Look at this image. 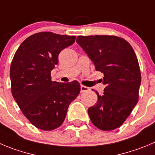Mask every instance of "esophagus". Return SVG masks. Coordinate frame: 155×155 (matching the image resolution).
<instances>
[{"label": "esophagus", "mask_w": 155, "mask_h": 155, "mask_svg": "<svg viewBox=\"0 0 155 155\" xmlns=\"http://www.w3.org/2000/svg\"><path fill=\"white\" fill-rule=\"evenodd\" d=\"M80 89H81V92H87V91L89 90V87H87V86H82V85H81Z\"/></svg>", "instance_id": "esophagus-1"}]
</instances>
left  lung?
Here are the masks:
<instances>
[{
	"mask_svg": "<svg viewBox=\"0 0 155 155\" xmlns=\"http://www.w3.org/2000/svg\"><path fill=\"white\" fill-rule=\"evenodd\" d=\"M78 44L104 74L105 86L98 102L88 109L92 123L103 131L121 126L139 98L141 76L134 50L128 41L116 36H79Z\"/></svg>",
	"mask_w": 155,
	"mask_h": 155,
	"instance_id": "1",
	"label": "left lung"
}]
</instances>
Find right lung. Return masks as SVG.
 Masks as SVG:
<instances>
[{"instance_id":"add662e5","label":"right lung","mask_w":155,"mask_h":155,"mask_svg":"<svg viewBox=\"0 0 155 155\" xmlns=\"http://www.w3.org/2000/svg\"><path fill=\"white\" fill-rule=\"evenodd\" d=\"M76 36L40 32L27 37L14 54L10 69L11 92L24 116L44 131L59 128L80 92L77 81H52L59 53L73 44Z\"/></svg>"}]
</instances>
